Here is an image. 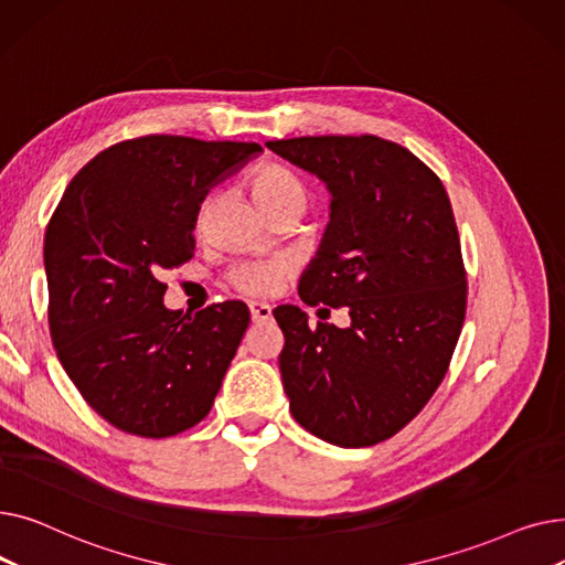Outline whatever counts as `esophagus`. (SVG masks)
Here are the masks:
<instances>
[{"instance_id": "1", "label": "esophagus", "mask_w": 565, "mask_h": 565, "mask_svg": "<svg viewBox=\"0 0 565 565\" xmlns=\"http://www.w3.org/2000/svg\"><path fill=\"white\" fill-rule=\"evenodd\" d=\"M249 313H252L254 322H265L273 318V307L265 302H249Z\"/></svg>"}]
</instances>
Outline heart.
<instances>
[{"label":"heart","mask_w":565,"mask_h":565,"mask_svg":"<svg viewBox=\"0 0 565 565\" xmlns=\"http://www.w3.org/2000/svg\"><path fill=\"white\" fill-rule=\"evenodd\" d=\"M247 188L252 192L254 203L260 207V213L270 222H277V220L295 222L307 207V190L302 181L281 164L256 167L247 178ZM215 205H217V194H207L201 199L199 211H196L199 233H205L207 224H211ZM281 275H284V267L279 263L256 260V263H245L241 267H235L231 279L237 288L249 295H267L277 288Z\"/></svg>","instance_id":"b5f03b06"}]
</instances>
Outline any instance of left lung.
Returning <instances> with one entry per match:
<instances>
[{"label":"left lung","mask_w":565,"mask_h":565,"mask_svg":"<svg viewBox=\"0 0 565 565\" xmlns=\"http://www.w3.org/2000/svg\"><path fill=\"white\" fill-rule=\"evenodd\" d=\"M265 146L332 194L300 298L350 316L348 328H309L300 307L273 311L290 412L337 447H373L430 401L462 330L467 277L449 194L417 156L373 135Z\"/></svg>","instance_id":"obj_1"}]
</instances>
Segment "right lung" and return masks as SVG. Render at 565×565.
Listing matches in <instances>:
<instances>
[{
    "mask_svg": "<svg viewBox=\"0 0 565 565\" xmlns=\"http://www.w3.org/2000/svg\"><path fill=\"white\" fill-rule=\"evenodd\" d=\"M258 153V143L148 135L105 148L58 201L43 245L52 343L118 430L171 437L211 412L249 309L171 311L162 275L194 256L201 199Z\"/></svg>",
    "mask_w": 565,
    "mask_h": 565,
    "instance_id": "obj_1",
    "label": "right lung"
}]
</instances>
